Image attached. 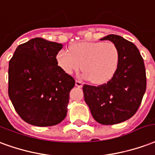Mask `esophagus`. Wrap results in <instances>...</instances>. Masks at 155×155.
Masks as SVG:
<instances>
[{"mask_svg":"<svg viewBox=\"0 0 155 155\" xmlns=\"http://www.w3.org/2000/svg\"><path fill=\"white\" fill-rule=\"evenodd\" d=\"M82 82H81V81H78V80H76V82H75V85L77 86V87H82Z\"/></svg>","mask_w":155,"mask_h":155,"instance_id":"34e87169","label":"esophagus"}]
</instances>
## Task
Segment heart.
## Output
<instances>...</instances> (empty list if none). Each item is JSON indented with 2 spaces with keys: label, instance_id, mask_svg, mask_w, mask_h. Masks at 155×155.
Here are the masks:
<instances>
[{
  "label": "heart",
  "instance_id": "obj_1",
  "mask_svg": "<svg viewBox=\"0 0 155 155\" xmlns=\"http://www.w3.org/2000/svg\"><path fill=\"white\" fill-rule=\"evenodd\" d=\"M120 54L112 42H82L71 46L69 52L61 49L56 54L58 66L68 74L82 68V77L95 84L110 81L119 66Z\"/></svg>",
  "mask_w": 155,
  "mask_h": 155
}]
</instances>
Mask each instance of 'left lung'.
<instances>
[{
	"label": "left lung",
	"instance_id": "8db88e82",
	"mask_svg": "<svg viewBox=\"0 0 155 155\" xmlns=\"http://www.w3.org/2000/svg\"><path fill=\"white\" fill-rule=\"evenodd\" d=\"M101 40H110L120 54L119 66L110 81L102 85L82 87L84 100L96 121L115 125L134 116L140 106L146 90L144 60L133 43L116 35Z\"/></svg>",
	"mask_w": 155,
	"mask_h": 155
}]
</instances>
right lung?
<instances>
[{"label":"right lung","mask_w":155,"mask_h":155,"mask_svg":"<svg viewBox=\"0 0 155 155\" xmlns=\"http://www.w3.org/2000/svg\"><path fill=\"white\" fill-rule=\"evenodd\" d=\"M63 45L35 38L19 45L9 62L8 94L18 115L35 126H52L66 117L72 76L58 66Z\"/></svg>","instance_id":"add662e5"}]
</instances>
